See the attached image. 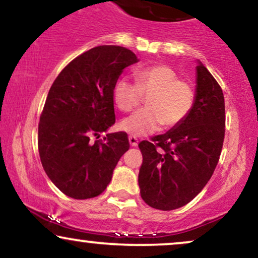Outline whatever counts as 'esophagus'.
Listing matches in <instances>:
<instances>
[{
    "mask_svg": "<svg viewBox=\"0 0 258 258\" xmlns=\"http://www.w3.org/2000/svg\"><path fill=\"white\" fill-rule=\"evenodd\" d=\"M128 142H130V146H131V147H137L138 146V138L137 137H133V136H130Z\"/></svg>",
    "mask_w": 258,
    "mask_h": 258,
    "instance_id": "esophagus-1",
    "label": "esophagus"
}]
</instances>
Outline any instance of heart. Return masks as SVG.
<instances>
[{"label":"heart","mask_w":258,"mask_h":258,"mask_svg":"<svg viewBox=\"0 0 258 258\" xmlns=\"http://www.w3.org/2000/svg\"><path fill=\"white\" fill-rule=\"evenodd\" d=\"M136 82L120 79L114 86V100L121 111H132L146 97L147 109L121 121L120 128L133 137L155 132L162 126L171 128L188 116L194 105L193 88L179 80L166 65H152L135 73Z\"/></svg>","instance_id":"obj_1"}]
</instances>
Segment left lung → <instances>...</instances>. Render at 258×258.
Instances as JSON below:
<instances>
[{"label":"left lung","instance_id":"8db88e82","mask_svg":"<svg viewBox=\"0 0 258 258\" xmlns=\"http://www.w3.org/2000/svg\"><path fill=\"white\" fill-rule=\"evenodd\" d=\"M224 97L198 60L194 105L179 125L138 144L143 155L138 184L154 209L170 211L191 201L211 178L224 141Z\"/></svg>","mask_w":258,"mask_h":258}]
</instances>
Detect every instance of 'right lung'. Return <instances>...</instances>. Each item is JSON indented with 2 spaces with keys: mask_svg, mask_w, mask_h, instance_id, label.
Returning <instances> with one entry per match:
<instances>
[{
  "mask_svg": "<svg viewBox=\"0 0 258 258\" xmlns=\"http://www.w3.org/2000/svg\"><path fill=\"white\" fill-rule=\"evenodd\" d=\"M137 61L125 47H94L70 61L51 86L38 123V153L48 178L73 199L102 194L130 149L126 132L92 138L115 123L114 86Z\"/></svg>",
  "mask_w": 258,
  "mask_h": 258,
  "instance_id": "right-lung-1",
  "label": "right lung"
}]
</instances>
